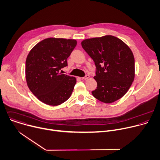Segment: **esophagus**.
<instances>
[{
  "mask_svg": "<svg viewBox=\"0 0 160 160\" xmlns=\"http://www.w3.org/2000/svg\"><path fill=\"white\" fill-rule=\"evenodd\" d=\"M89 78H90V76H89V75H86V76L82 78V79H89Z\"/></svg>",
  "mask_w": 160,
  "mask_h": 160,
  "instance_id": "34e87169",
  "label": "esophagus"
}]
</instances>
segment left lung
Wrapping results in <instances>:
<instances>
[{
	"mask_svg": "<svg viewBox=\"0 0 160 160\" xmlns=\"http://www.w3.org/2000/svg\"><path fill=\"white\" fill-rule=\"evenodd\" d=\"M81 45L97 69L94 77L97 88L92 91L93 97L105 103L123 97L135 77L134 57L129 46L112 35L86 39Z\"/></svg>",
	"mask_w": 160,
	"mask_h": 160,
	"instance_id": "left-lung-1",
	"label": "left lung"
}]
</instances>
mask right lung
Returning a JSON list of instances; mask_svg holds the SVG:
<instances>
[{"label":"right lung","mask_w":160,"mask_h":160,"mask_svg":"<svg viewBox=\"0 0 160 160\" xmlns=\"http://www.w3.org/2000/svg\"><path fill=\"white\" fill-rule=\"evenodd\" d=\"M76 45V40L48 38L29 52L25 69L27 85L42 102L57 106L70 98L76 79L62 74L60 70L68 66L67 59Z\"/></svg>","instance_id":"add662e5"}]
</instances>
